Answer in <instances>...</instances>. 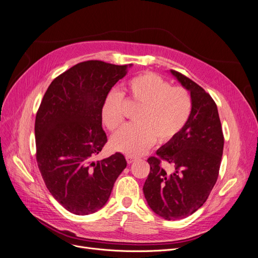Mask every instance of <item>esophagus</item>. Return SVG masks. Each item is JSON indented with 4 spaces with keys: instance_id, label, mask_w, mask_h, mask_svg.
Returning <instances> with one entry per match:
<instances>
[{
    "instance_id": "esophagus-1",
    "label": "esophagus",
    "mask_w": 258,
    "mask_h": 258,
    "mask_svg": "<svg viewBox=\"0 0 258 258\" xmlns=\"http://www.w3.org/2000/svg\"><path fill=\"white\" fill-rule=\"evenodd\" d=\"M126 161L128 164H132L134 161H137V157L136 156H132V155H127L126 156Z\"/></svg>"
}]
</instances>
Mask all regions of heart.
<instances>
[{
	"label": "heart",
	"mask_w": 258,
	"mask_h": 258,
	"mask_svg": "<svg viewBox=\"0 0 258 258\" xmlns=\"http://www.w3.org/2000/svg\"><path fill=\"white\" fill-rule=\"evenodd\" d=\"M126 103L139 108L133 114L134 125H128L111 139L112 149L128 155H140L154 145L174 140L186 127L193 110L192 97L187 89L171 86L154 73L131 79L125 92ZM103 124L110 131L124 121V106L120 94L110 92L102 105Z\"/></svg>",
	"instance_id": "heart-1"
}]
</instances>
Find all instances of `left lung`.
<instances>
[{
	"mask_svg": "<svg viewBox=\"0 0 258 258\" xmlns=\"http://www.w3.org/2000/svg\"><path fill=\"white\" fill-rule=\"evenodd\" d=\"M170 72L190 92L192 114L178 136L156 151L158 157L148 158L150 173L143 191L155 214L175 220L193 214L207 201L217 180L224 136L210 94L181 73ZM161 159L174 166L172 173L161 168Z\"/></svg>",
	"mask_w": 258,
	"mask_h": 258,
	"instance_id": "obj_1",
	"label": "left lung"
}]
</instances>
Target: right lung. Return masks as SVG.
Returning <instances> with one entry per match:
<instances>
[{
    "instance_id": "obj_1",
    "label": "right lung",
    "mask_w": 258,
    "mask_h": 258,
    "mask_svg": "<svg viewBox=\"0 0 258 258\" xmlns=\"http://www.w3.org/2000/svg\"><path fill=\"white\" fill-rule=\"evenodd\" d=\"M129 65L87 60L55 78L35 117L36 162L45 185L66 210L88 215L103 208L127 166L116 152L93 161L107 143L101 110Z\"/></svg>"
}]
</instances>
